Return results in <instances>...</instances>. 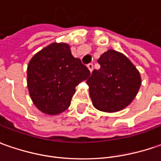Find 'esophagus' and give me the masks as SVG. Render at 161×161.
Returning a JSON list of instances; mask_svg holds the SVG:
<instances>
[{"instance_id":"obj_1","label":"esophagus","mask_w":161,"mask_h":161,"mask_svg":"<svg viewBox=\"0 0 161 161\" xmlns=\"http://www.w3.org/2000/svg\"><path fill=\"white\" fill-rule=\"evenodd\" d=\"M88 70L90 71V73L93 71V69H94V66H93V64H88Z\"/></svg>"}]
</instances>
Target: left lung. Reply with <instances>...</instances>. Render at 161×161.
<instances>
[{
  "label": "left lung",
  "instance_id": "8db88e82",
  "mask_svg": "<svg viewBox=\"0 0 161 161\" xmlns=\"http://www.w3.org/2000/svg\"><path fill=\"white\" fill-rule=\"evenodd\" d=\"M97 61L100 69H95L87 80L94 106L107 113L120 111L138 92L139 72L127 57L113 49L103 53Z\"/></svg>",
  "mask_w": 161,
  "mask_h": 161
}]
</instances>
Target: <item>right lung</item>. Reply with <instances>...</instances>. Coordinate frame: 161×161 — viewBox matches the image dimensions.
I'll return each mask as SVG.
<instances>
[{"label": "right lung", "instance_id": "right-lung-1", "mask_svg": "<svg viewBox=\"0 0 161 161\" xmlns=\"http://www.w3.org/2000/svg\"><path fill=\"white\" fill-rule=\"evenodd\" d=\"M89 75L88 67L72 55L69 45L52 43L28 64L29 93L39 110L56 115L70 106L75 87Z\"/></svg>", "mask_w": 161, "mask_h": 161}]
</instances>
